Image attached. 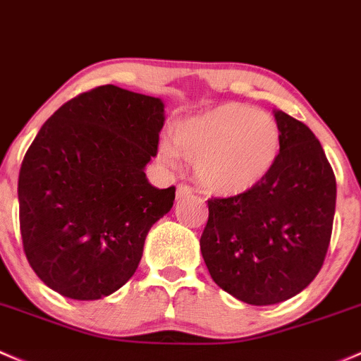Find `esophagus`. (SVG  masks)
Here are the masks:
<instances>
[{
    "instance_id": "34e87169",
    "label": "esophagus",
    "mask_w": 361,
    "mask_h": 361,
    "mask_svg": "<svg viewBox=\"0 0 361 361\" xmlns=\"http://www.w3.org/2000/svg\"><path fill=\"white\" fill-rule=\"evenodd\" d=\"M192 187H188V185H185V183H180L178 185V188H176V199H187L188 195H192Z\"/></svg>"
}]
</instances>
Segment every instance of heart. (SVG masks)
Returning a JSON list of instances; mask_svg holds the SVG:
<instances>
[{"instance_id":"obj_1","label":"heart","mask_w":361,"mask_h":361,"mask_svg":"<svg viewBox=\"0 0 361 361\" xmlns=\"http://www.w3.org/2000/svg\"><path fill=\"white\" fill-rule=\"evenodd\" d=\"M173 145L159 147V159L169 168L178 154L195 164L197 181L218 195H238L256 187L280 152V130L268 112L240 104H225L180 121Z\"/></svg>"}]
</instances>
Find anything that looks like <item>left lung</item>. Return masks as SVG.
<instances>
[{
	"mask_svg": "<svg viewBox=\"0 0 361 361\" xmlns=\"http://www.w3.org/2000/svg\"><path fill=\"white\" fill-rule=\"evenodd\" d=\"M280 152L250 190L209 199L200 250L212 280L254 306L287 301L313 282L331 244L336 176L313 131L275 111Z\"/></svg>",
	"mask_w": 361,
	"mask_h": 361,
	"instance_id": "8db88e82",
	"label": "left lung"
}]
</instances>
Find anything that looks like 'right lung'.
<instances>
[{
    "instance_id": "1",
    "label": "right lung",
    "mask_w": 361,
    "mask_h": 361,
    "mask_svg": "<svg viewBox=\"0 0 361 361\" xmlns=\"http://www.w3.org/2000/svg\"><path fill=\"white\" fill-rule=\"evenodd\" d=\"M164 126L161 98L114 85L78 94L43 124L22 161L18 214L30 268L50 289L94 301L135 275L176 188L145 166Z\"/></svg>"
}]
</instances>
